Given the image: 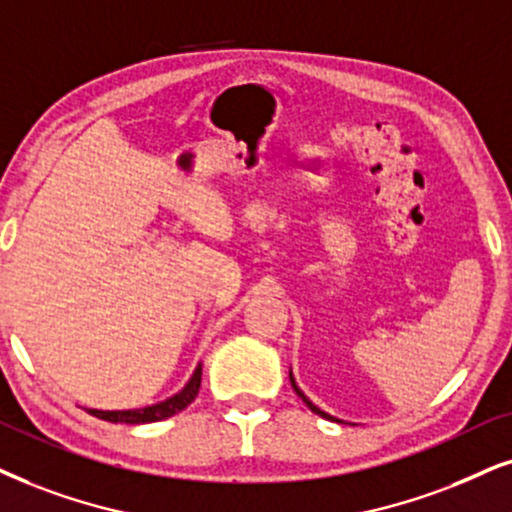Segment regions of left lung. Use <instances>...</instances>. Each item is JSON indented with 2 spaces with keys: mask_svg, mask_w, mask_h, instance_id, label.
<instances>
[{
  "mask_svg": "<svg viewBox=\"0 0 512 512\" xmlns=\"http://www.w3.org/2000/svg\"><path fill=\"white\" fill-rule=\"evenodd\" d=\"M290 385H293V390H295L297 394H300V397H302V401H304V404H307V406H309V409H312V411L316 413V416H321V418H328V420H335L333 416H328V413H323V411L319 409V406H314V404H312V401H309L307 397H304V394L300 392V387H297V385H295V378H293V373H290Z\"/></svg>",
  "mask_w": 512,
  "mask_h": 512,
  "instance_id": "1",
  "label": "left lung"
}]
</instances>
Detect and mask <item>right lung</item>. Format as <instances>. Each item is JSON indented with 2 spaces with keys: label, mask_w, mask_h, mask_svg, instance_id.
Instances as JSON below:
<instances>
[{
  "label": "right lung",
  "mask_w": 512,
  "mask_h": 512,
  "mask_svg": "<svg viewBox=\"0 0 512 512\" xmlns=\"http://www.w3.org/2000/svg\"><path fill=\"white\" fill-rule=\"evenodd\" d=\"M200 375H203V368H196L191 375V380L186 383L184 390L174 397L160 401V404L146 406V409H134V411H96L89 409V413L101 420H108V423H125V425H141V423H155V420H165L174 416V413L184 411L186 406L191 404L193 399L198 397L200 390Z\"/></svg>",
  "instance_id": "obj_1"
}]
</instances>
